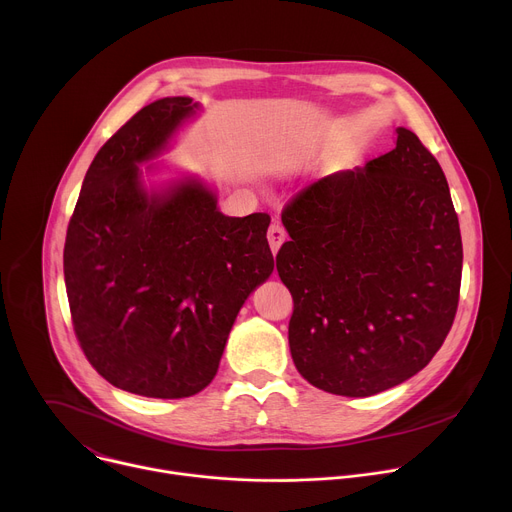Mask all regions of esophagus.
<instances>
[{
    "instance_id": "1",
    "label": "esophagus",
    "mask_w": 512,
    "mask_h": 512,
    "mask_svg": "<svg viewBox=\"0 0 512 512\" xmlns=\"http://www.w3.org/2000/svg\"><path fill=\"white\" fill-rule=\"evenodd\" d=\"M285 239H287V231H285L279 223H273V225L269 227V231H267V241H269L271 251L275 253V251L283 245Z\"/></svg>"
}]
</instances>
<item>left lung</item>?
Instances as JSON below:
<instances>
[{"instance_id":"left-lung-1","label":"left lung","mask_w":512,"mask_h":512,"mask_svg":"<svg viewBox=\"0 0 512 512\" xmlns=\"http://www.w3.org/2000/svg\"><path fill=\"white\" fill-rule=\"evenodd\" d=\"M395 133V150L306 186L281 212L291 358L334 395L369 397L419 373L458 310L462 237L448 180L413 131Z\"/></svg>"}]
</instances>
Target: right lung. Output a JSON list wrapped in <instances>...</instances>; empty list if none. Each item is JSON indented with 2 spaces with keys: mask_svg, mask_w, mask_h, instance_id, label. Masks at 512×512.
<instances>
[{
  "mask_svg": "<svg viewBox=\"0 0 512 512\" xmlns=\"http://www.w3.org/2000/svg\"><path fill=\"white\" fill-rule=\"evenodd\" d=\"M198 105L166 97L137 111L95 156L70 216L64 283L72 328L113 387L182 399L210 385L233 322L273 271L269 214L225 216L212 192L182 182L148 196L154 158Z\"/></svg>",
  "mask_w": 512,
  "mask_h": 512,
  "instance_id": "right-lung-1",
  "label": "right lung"
}]
</instances>
